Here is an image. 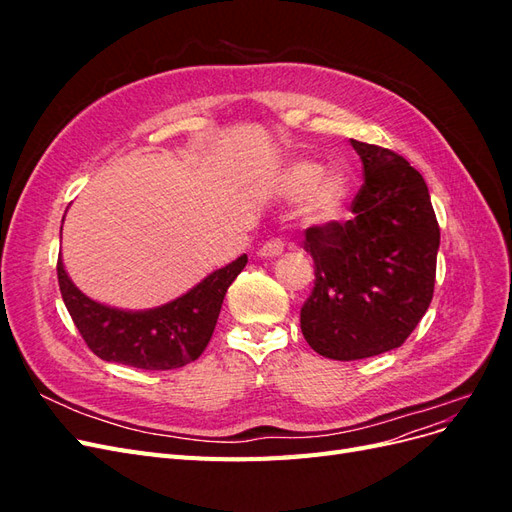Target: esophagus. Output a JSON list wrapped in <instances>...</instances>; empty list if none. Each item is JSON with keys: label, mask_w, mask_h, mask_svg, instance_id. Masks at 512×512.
Instances as JSON below:
<instances>
[{"label": "esophagus", "mask_w": 512, "mask_h": 512, "mask_svg": "<svg viewBox=\"0 0 512 512\" xmlns=\"http://www.w3.org/2000/svg\"><path fill=\"white\" fill-rule=\"evenodd\" d=\"M282 252H284V243L280 239H271L260 247L258 256L260 258H277V256H282Z\"/></svg>", "instance_id": "esophagus-1"}]
</instances>
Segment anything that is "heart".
Returning a JSON list of instances; mask_svg holds the SVG:
<instances>
[{"mask_svg": "<svg viewBox=\"0 0 512 512\" xmlns=\"http://www.w3.org/2000/svg\"><path fill=\"white\" fill-rule=\"evenodd\" d=\"M280 194L288 200L305 198V218L316 224L339 218L348 196V179L339 170H322L318 162L299 160L284 168Z\"/></svg>", "mask_w": 512, "mask_h": 512, "instance_id": "obj_1", "label": "heart"}]
</instances>
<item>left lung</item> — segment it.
<instances>
[{"instance_id": "8db88e82", "label": "left lung", "mask_w": 512, "mask_h": 512, "mask_svg": "<svg viewBox=\"0 0 512 512\" xmlns=\"http://www.w3.org/2000/svg\"><path fill=\"white\" fill-rule=\"evenodd\" d=\"M365 183L354 218L305 230L316 282L301 331L318 354L356 361L399 348L425 316L436 284L440 226L427 183L395 151L350 141Z\"/></svg>"}]
</instances>
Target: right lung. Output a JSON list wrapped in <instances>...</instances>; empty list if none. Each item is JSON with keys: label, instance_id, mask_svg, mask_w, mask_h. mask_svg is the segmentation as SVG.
<instances>
[{"label": "right lung", "instance_id": "1", "mask_svg": "<svg viewBox=\"0 0 512 512\" xmlns=\"http://www.w3.org/2000/svg\"><path fill=\"white\" fill-rule=\"evenodd\" d=\"M247 265V254L209 273L203 282L166 305L130 312L89 299L57 260L59 290L85 344L102 361L164 371L196 361L218 322L228 286Z\"/></svg>", "mask_w": 512, "mask_h": 512}]
</instances>
